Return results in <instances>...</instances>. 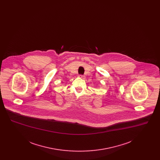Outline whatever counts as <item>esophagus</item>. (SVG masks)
<instances>
[{
	"mask_svg": "<svg viewBox=\"0 0 160 160\" xmlns=\"http://www.w3.org/2000/svg\"><path fill=\"white\" fill-rule=\"evenodd\" d=\"M79 77H81L82 78H84V76H83V75H80Z\"/></svg>",
	"mask_w": 160,
	"mask_h": 160,
	"instance_id": "34e87169",
	"label": "esophagus"
}]
</instances>
